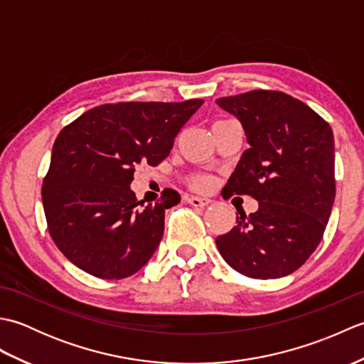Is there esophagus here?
Instances as JSON below:
<instances>
[{
  "label": "esophagus",
  "mask_w": 364,
  "mask_h": 364,
  "mask_svg": "<svg viewBox=\"0 0 364 364\" xmlns=\"http://www.w3.org/2000/svg\"><path fill=\"white\" fill-rule=\"evenodd\" d=\"M188 203L189 205H192V206H206V205H210L211 203V200L210 198H206V197H197V196H189L188 197Z\"/></svg>",
  "instance_id": "34e87169"
}]
</instances>
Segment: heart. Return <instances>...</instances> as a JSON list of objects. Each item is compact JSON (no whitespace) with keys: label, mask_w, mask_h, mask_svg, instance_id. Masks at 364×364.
Returning <instances> with one entry per match:
<instances>
[{"label":"heart","mask_w":364,"mask_h":364,"mask_svg":"<svg viewBox=\"0 0 364 364\" xmlns=\"http://www.w3.org/2000/svg\"><path fill=\"white\" fill-rule=\"evenodd\" d=\"M197 184H198V186H205V184H206V183H205L203 180H198V181H197Z\"/></svg>","instance_id":"heart-1"}]
</instances>
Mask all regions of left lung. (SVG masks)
Returning <instances> with one entry per match:
<instances>
[{
  "label": "left lung",
  "instance_id": "obj_1",
  "mask_svg": "<svg viewBox=\"0 0 364 364\" xmlns=\"http://www.w3.org/2000/svg\"><path fill=\"white\" fill-rule=\"evenodd\" d=\"M241 122L249 142L225 196H252L258 211L215 244L239 274L259 280L292 274L319 245L335 202V139L310 106L283 92L252 90L215 100Z\"/></svg>",
  "mask_w": 364,
  "mask_h": 364
}]
</instances>
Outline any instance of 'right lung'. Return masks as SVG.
Returning <instances> with one entry per match:
<instances>
[{"label": "right lung", "mask_w": 364, "mask_h": 364, "mask_svg": "<svg viewBox=\"0 0 364 364\" xmlns=\"http://www.w3.org/2000/svg\"><path fill=\"white\" fill-rule=\"evenodd\" d=\"M203 100L117 103L84 112L53 145L42 202L50 235L76 267L105 280L142 269L164 235L166 210L180 194L139 202L129 184L139 164L168 156L176 134Z\"/></svg>", "instance_id": "1"}]
</instances>
